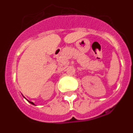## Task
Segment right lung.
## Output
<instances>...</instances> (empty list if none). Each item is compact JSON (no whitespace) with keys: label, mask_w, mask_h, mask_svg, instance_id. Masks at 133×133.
Segmentation results:
<instances>
[{"label":"right lung","mask_w":133,"mask_h":133,"mask_svg":"<svg viewBox=\"0 0 133 133\" xmlns=\"http://www.w3.org/2000/svg\"><path fill=\"white\" fill-rule=\"evenodd\" d=\"M30 103H32V105H34V103H33V102H31V101H30Z\"/></svg>","instance_id":"add662e5"}]
</instances>
